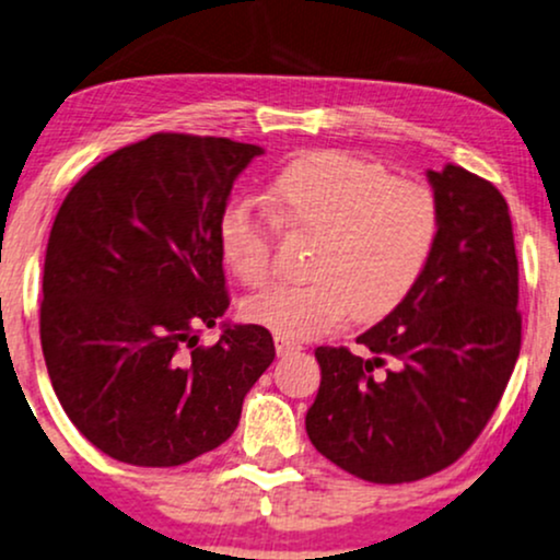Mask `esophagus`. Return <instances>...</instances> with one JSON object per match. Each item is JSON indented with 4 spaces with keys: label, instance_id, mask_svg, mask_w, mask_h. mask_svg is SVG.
<instances>
[{
    "label": "esophagus",
    "instance_id": "obj_1",
    "mask_svg": "<svg viewBox=\"0 0 560 560\" xmlns=\"http://www.w3.org/2000/svg\"><path fill=\"white\" fill-rule=\"evenodd\" d=\"M273 346H276V353H279V357H292V353L302 351V346H300V343L287 341V338H279V336L273 338Z\"/></svg>",
    "mask_w": 560,
    "mask_h": 560
}]
</instances>
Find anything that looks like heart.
<instances>
[{"mask_svg":"<svg viewBox=\"0 0 560 560\" xmlns=\"http://www.w3.org/2000/svg\"><path fill=\"white\" fill-rule=\"evenodd\" d=\"M289 228L313 232L310 281L273 287L243 304L245 320L287 341H307L357 313L377 320L408 300L439 243L442 214L434 190L398 180L385 165L320 150L287 162L268 188ZM224 266L247 287L271 273L273 222L247 198L217 219Z\"/></svg>","mask_w":560,"mask_h":560,"instance_id":"1","label":"heart"}]
</instances>
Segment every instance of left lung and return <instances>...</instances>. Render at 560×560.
<instances>
[{
  "mask_svg": "<svg viewBox=\"0 0 560 560\" xmlns=\"http://www.w3.org/2000/svg\"><path fill=\"white\" fill-rule=\"evenodd\" d=\"M427 178L442 230L421 281L357 338L370 357L315 349L310 442L370 483H410L455 463L497 410L522 346L504 196L459 165L427 170Z\"/></svg>",
  "mask_w": 560,
  "mask_h": 560,
  "instance_id": "1",
  "label": "left lung"
}]
</instances>
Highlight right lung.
<instances>
[{"instance_id":"1","label":"right lung","mask_w":560,"mask_h":560,"mask_svg":"<svg viewBox=\"0 0 560 560\" xmlns=\"http://www.w3.org/2000/svg\"><path fill=\"white\" fill-rule=\"evenodd\" d=\"M264 147L152 133L82 175L54 219L40 346L69 421L97 450L173 468L217 450L273 362L260 325L222 323L217 219Z\"/></svg>"}]
</instances>
